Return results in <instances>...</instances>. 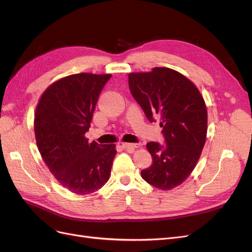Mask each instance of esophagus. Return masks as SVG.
Segmentation results:
<instances>
[{"mask_svg":"<svg viewBox=\"0 0 252 252\" xmlns=\"http://www.w3.org/2000/svg\"><path fill=\"white\" fill-rule=\"evenodd\" d=\"M122 147L125 148L126 150L133 151L135 148L139 147V144H131V143H123L122 144Z\"/></svg>","mask_w":252,"mask_h":252,"instance_id":"esophagus-1","label":"esophagus"}]
</instances>
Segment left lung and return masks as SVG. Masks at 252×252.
<instances>
[{
  "mask_svg": "<svg viewBox=\"0 0 252 252\" xmlns=\"http://www.w3.org/2000/svg\"><path fill=\"white\" fill-rule=\"evenodd\" d=\"M130 93L150 122L159 119L165 146L147 143L152 164L141 171L148 184L162 190L181 185L196 166L207 134V108L185 75L166 67L128 74Z\"/></svg>",
  "mask_w": 252,
  "mask_h": 252,
  "instance_id": "obj_1",
  "label": "left lung"
}]
</instances>
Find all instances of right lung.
Here are the masks:
<instances>
[{"mask_svg": "<svg viewBox=\"0 0 252 252\" xmlns=\"http://www.w3.org/2000/svg\"><path fill=\"white\" fill-rule=\"evenodd\" d=\"M111 74L78 73L44 91L34 113L36 146L60 184L77 194L102 188L110 177L116 145L89 143L98 95Z\"/></svg>", "mask_w": 252, "mask_h": 252, "instance_id": "1", "label": "right lung"}]
</instances>
